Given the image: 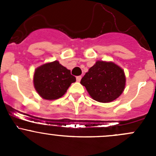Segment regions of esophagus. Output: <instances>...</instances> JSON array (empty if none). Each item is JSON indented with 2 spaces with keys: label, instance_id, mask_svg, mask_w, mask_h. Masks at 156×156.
<instances>
[{
  "label": "esophagus",
  "instance_id": "esophagus-1",
  "mask_svg": "<svg viewBox=\"0 0 156 156\" xmlns=\"http://www.w3.org/2000/svg\"><path fill=\"white\" fill-rule=\"evenodd\" d=\"M81 75H79V76H77L76 77L77 81H81Z\"/></svg>",
  "mask_w": 156,
  "mask_h": 156
}]
</instances>
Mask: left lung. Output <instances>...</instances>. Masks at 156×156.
Wrapping results in <instances>:
<instances>
[{"label": "left lung", "instance_id": "1", "mask_svg": "<svg viewBox=\"0 0 156 156\" xmlns=\"http://www.w3.org/2000/svg\"><path fill=\"white\" fill-rule=\"evenodd\" d=\"M81 84L96 101L109 103L123 92L125 87V73L113 62L97 61L81 78Z\"/></svg>", "mask_w": 156, "mask_h": 156}]
</instances>
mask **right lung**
<instances>
[{
	"label": "right lung",
	"mask_w": 156,
	"mask_h": 156,
	"mask_svg": "<svg viewBox=\"0 0 156 156\" xmlns=\"http://www.w3.org/2000/svg\"><path fill=\"white\" fill-rule=\"evenodd\" d=\"M76 81L70 70L58 61L44 64L35 70L34 85L42 98L53 100L65 94L71 84Z\"/></svg>",
	"instance_id": "add662e5"
}]
</instances>
